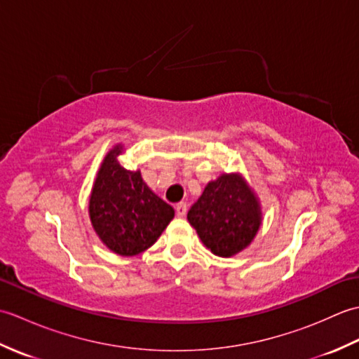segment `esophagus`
Listing matches in <instances>:
<instances>
[{
  "label": "esophagus",
  "mask_w": 359,
  "mask_h": 359,
  "mask_svg": "<svg viewBox=\"0 0 359 359\" xmlns=\"http://www.w3.org/2000/svg\"><path fill=\"white\" fill-rule=\"evenodd\" d=\"M187 211H188V205L185 202H180L175 205V215H177L179 217H185Z\"/></svg>",
  "instance_id": "1"
}]
</instances>
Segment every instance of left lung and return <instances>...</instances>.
<instances>
[{
    "label": "left lung",
    "instance_id": "obj_1",
    "mask_svg": "<svg viewBox=\"0 0 359 359\" xmlns=\"http://www.w3.org/2000/svg\"><path fill=\"white\" fill-rule=\"evenodd\" d=\"M187 217L203 245L220 257L247 248L262 222L261 205L241 174H222L210 182Z\"/></svg>",
    "mask_w": 359,
    "mask_h": 359
}]
</instances>
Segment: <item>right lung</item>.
Listing matches in <instances>:
<instances>
[{"label": "right lung", "mask_w": 359, "mask_h": 359, "mask_svg": "<svg viewBox=\"0 0 359 359\" xmlns=\"http://www.w3.org/2000/svg\"><path fill=\"white\" fill-rule=\"evenodd\" d=\"M116 144L103 158L89 197V217L98 238L114 253L135 256L148 250L174 217L171 205L152 193L140 171L118 162Z\"/></svg>", "instance_id": "right-lung-1"}]
</instances>
